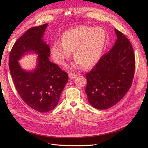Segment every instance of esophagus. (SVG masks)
Wrapping results in <instances>:
<instances>
[{
  "label": "esophagus",
  "mask_w": 148,
  "mask_h": 148,
  "mask_svg": "<svg viewBox=\"0 0 148 148\" xmlns=\"http://www.w3.org/2000/svg\"><path fill=\"white\" fill-rule=\"evenodd\" d=\"M76 77H77V75H75L74 73H69V77L70 79H74L76 78Z\"/></svg>",
  "instance_id": "1"
}]
</instances>
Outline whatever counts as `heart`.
<instances>
[{
  "label": "heart",
  "mask_w": 148,
  "mask_h": 148,
  "mask_svg": "<svg viewBox=\"0 0 148 148\" xmlns=\"http://www.w3.org/2000/svg\"><path fill=\"white\" fill-rule=\"evenodd\" d=\"M106 39V31L102 27H75L63 32L62 42L53 43L51 55L56 63L64 65L74 51V56L77 58L75 65L82 64L86 68L92 67L101 57Z\"/></svg>",
  "instance_id": "1"
}]
</instances>
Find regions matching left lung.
Wrapping results in <instances>:
<instances>
[{
    "instance_id": "1",
    "label": "left lung",
    "mask_w": 148,
    "mask_h": 148,
    "mask_svg": "<svg viewBox=\"0 0 148 148\" xmlns=\"http://www.w3.org/2000/svg\"><path fill=\"white\" fill-rule=\"evenodd\" d=\"M117 40L86 74L85 92L95 109H107L123 98L131 86L135 70V55L130 41L115 29Z\"/></svg>"
}]
</instances>
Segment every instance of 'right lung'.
I'll return each instance as SVG.
<instances>
[{"mask_svg":"<svg viewBox=\"0 0 148 148\" xmlns=\"http://www.w3.org/2000/svg\"><path fill=\"white\" fill-rule=\"evenodd\" d=\"M48 24L31 27L14 43L9 55V66L17 91L27 106L45 113L58 105L68 80L66 72L51 62L50 48L42 38ZM33 52L38 55L37 65L25 71L18 62L24 54Z\"/></svg>","mask_w":148,"mask_h":148,"instance_id":"1","label":"right lung"}]
</instances>
